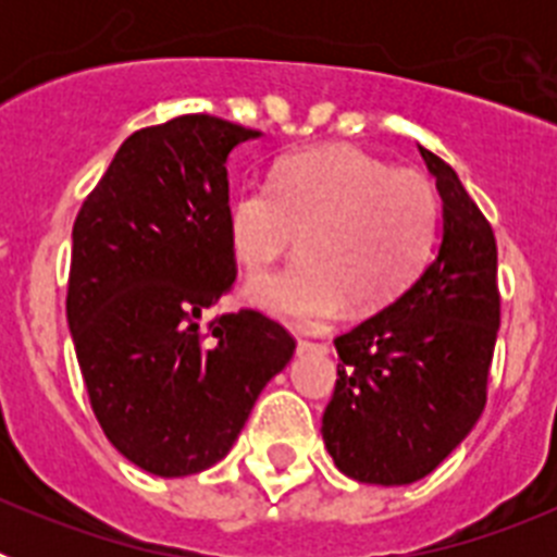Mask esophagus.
<instances>
[{
    "label": "esophagus",
    "instance_id": "1",
    "mask_svg": "<svg viewBox=\"0 0 557 557\" xmlns=\"http://www.w3.org/2000/svg\"><path fill=\"white\" fill-rule=\"evenodd\" d=\"M309 351H326V343H318V339H298V354H309Z\"/></svg>",
    "mask_w": 557,
    "mask_h": 557
}]
</instances>
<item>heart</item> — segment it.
<instances>
[{"label": "heart", "mask_w": 557, "mask_h": 557, "mask_svg": "<svg viewBox=\"0 0 557 557\" xmlns=\"http://www.w3.org/2000/svg\"><path fill=\"white\" fill-rule=\"evenodd\" d=\"M437 195L416 172L351 145L289 152L270 172V189L231 191L225 234L245 273H262L301 234L293 268L245 287L256 309L298 329H323L346 312L385 307L405 293L430 256Z\"/></svg>", "instance_id": "obj_1"}]
</instances>
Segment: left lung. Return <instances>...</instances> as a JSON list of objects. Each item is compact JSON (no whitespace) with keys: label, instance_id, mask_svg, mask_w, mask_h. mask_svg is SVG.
Returning <instances> with one entry per match:
<instances>
[{"label":"left lung","instance_id":"left-lung-1","mask_svg":"<svg viewBox=\"0 0 557 557\" xmlns=\"http://www.w3.org/2000/svg\"><path fill=\"white\" fill-rule=\"evenodd\" d=\"M441 195L435 259L382 312L334 339L323 412L334 466L368 485H410L474 430L499 329L496 239L457 172L418 147Z\"/></svg>","mask_w":557,"mask_h":557}]
</instances>
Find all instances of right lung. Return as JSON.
Returning a JSON list of instances; mask_svg holds the SVG:
<instances>
[{
  "mask_svg": "<svg viewBox=\"0 0 557 557\" xmlns=\"http://www.w3.org/2000/svg\"><path fill=\"white\" fill-rule=\"evenodd\" d=\"M259 136L209 113L136 131L72 228L66 321L88 398L113 449L156 476L223 460L293 359L262 312L200 323L236 275L225 164Z\"/></svg>",
  "mask_w": 557,
  "mask_h": 557,
  "instance_id": "obj_1",
  "label": "right lung"
}]
</instances>
